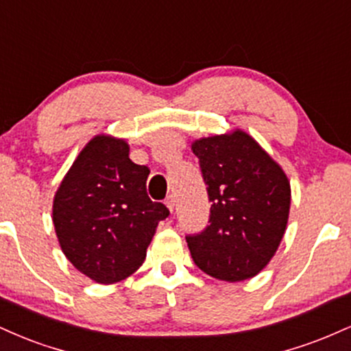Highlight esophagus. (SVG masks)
Segmentation results:
<instances>
[{"label":"esophagus","mask_w":351,"mask_h":351,"mask_svg":"<svg viewBox=\"0 0 351 351\" xmlns=\"http://www.w3.org/2000/svg\"><path fill=\"white\" fill-rule=\"evenodd\" d=\"M165 204H167V208L170 209V211H173V208H175V198H173V196H168V198L165 199Z\"/></svg>","instance_id":"obj_1"}]
</instances>
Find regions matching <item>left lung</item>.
Masks as SVG:
<instances>
[{"label":"left lung","mask_w":351,"mask_h":351,"mask_svg":"<svg viewBox=\"0 0 351 351\" xmlns=\"http://www.w3.org/2000/svg\"><path fill=\"white\" fill-rule=\"evenodd\" d=\"M208 196L209 226L188 236L193 261L215 279L239 282L271 263L287 228L291 181L247 132L193 140Z\"/></svg>","instance_id":"1"}]
</instances>
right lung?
Wrapping results in <instances>:
<instances>
[{"mask_svg":"<svg viewBox=\"0 0 351 351\" xmlns=\"http://www.w3.org/2000/svg\"><path fill=\"white\" fill-rule=\"evenodd\" d=\"M127 140L99 134L80 150L52 201L64 256L97 284L132 276L170 211L147 193L150 170L128 156Z\"/></svg>","mask_w":351,"mask_h":351,"instance_id":"right-lung-1","label":"right lung"}]
</instances>
